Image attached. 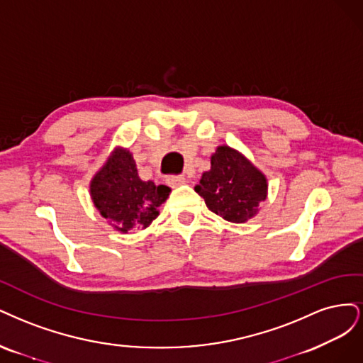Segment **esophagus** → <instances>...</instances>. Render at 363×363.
Masks as SVG:
<instances>
[{"instance_id":"esophagus-1","label":"esophagus","mask_w":363,"mask_h":363,"mask_svg":"<svg viewBox=\"0 0 363 363\" xmlns=\"http://www.w3.org/2000/svg\"><path fill=\"white\" fill-rule=\"evenodd\" d=\"M185 182H186L185 177H169L167 178V184L172 186V189H177V186H179Z\"/></svg>"}]
</instances>
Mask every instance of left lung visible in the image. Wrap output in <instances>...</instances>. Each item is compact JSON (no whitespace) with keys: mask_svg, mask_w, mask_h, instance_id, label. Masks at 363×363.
Segmentation results:
<instances>
[{"mask_svg":"<svg viewBox=\"0 0 363 363\" xmlns=\"http://www.w3.org/2000/svg\"><path fill=\"white\" fill-rule=\"evenodd\" d=\"M194 191L203 197L209 211L230 223H245L258 214L259 203L267 199L268 181L240 150L221 145Z\"/></svg>","mask_w":363,"mask_h":363,"instance_id":"obj_1","label":"left lung"}]
</instances>
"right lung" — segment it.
Wrapping results in <instances>:
<instances>
[{
    "instance_id": "obj_1",
    "label": "right lung",
    "mask_w": 363,
    "mask_h": 363,
    "mask_svg": "<svg viewBox=\"0 0 363 363\" xmlns=\"http://www.w3.org/2000/svg\"><path fill=\"white\" fill-rule=\"evenodd\" d=\"M90 197L107 223L122 233L146 229L167 201L170 189L138 177L130 149L118 146L90 181Z\"/></svg>"
}]
</instances>
